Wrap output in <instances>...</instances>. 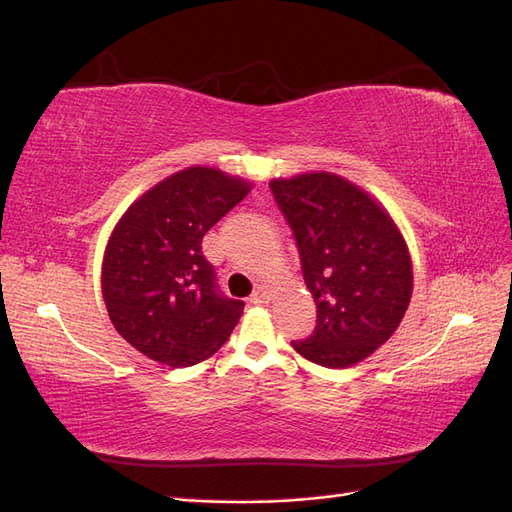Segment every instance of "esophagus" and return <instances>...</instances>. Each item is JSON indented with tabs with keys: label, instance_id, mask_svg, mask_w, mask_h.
<instances>
[{
	"label": "esophagus",
	"instance_id": "obj_1",
	"mask_svg": "<svg viewBox=\"0 0 512 512\" xmlns=\"http://www.w3.org/2000/svg\"><path fill=\"white\" fill-rule=\"evenodd\" d=\"M250 301H252L254 305H262V303H267V301H269V290H267L265 286H258V288L252 292Z\"/></svg>",
	"mask_w": 512,
	"mask_h": 512
}]
</instances>
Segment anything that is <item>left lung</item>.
Here are the masks:
<instances>
[{"mask_svg":"<svg viewBox=\"0 0 512 512\" xmlns=\"http://www.w3.org/2000/svg\"><path fill=\"white\" fill-rule=\"evenodd\" d=\"M269 188L316 303L314 333L292 348L331 369L367 359L397 331L412 297L399 228L367 192L333 173L273 179Z\"/></svg>","mask_w":512,"mask_h":512,"instance_id":"1","label":"left lung"}]
</instances>
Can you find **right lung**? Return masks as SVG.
I'll list each match as a JSON object with an SVG mask.
<instances>
[{"label":"right lung","instance_id":"obj_1","mask_svg":"<svg viewBox=\"0 0 512 512\" xmlns=\"http://www.w3.org/2000/svg\"><path fill=\"white\" fill-rule=\"evenodd\" d=\"M247 192V181L192 166L153 185L115 226L102 262L104 303L117 333L149 359L196 365L235 329L245 303L222 294L203 237Z\"/></svg>","mask_w":512,"mask_h":512}]
</instances>
